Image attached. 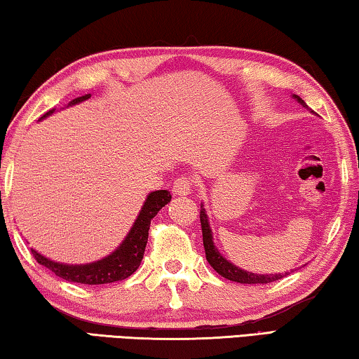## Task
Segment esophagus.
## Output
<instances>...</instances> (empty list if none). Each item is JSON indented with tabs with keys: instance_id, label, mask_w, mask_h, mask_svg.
<instances>
[{
	"instance_id": "esophagus-1",
	"label": "esophagus",
	"mask_w": 359,
	"mask_h": 359,
	"mask_svg": "<svg viewBox=\"0 0 359 359\" xmlns=\"http://www.w3.org/2000/svg\"><path fill=\"white\" fill-rule=\"evenodd\" d=\"M191 187H193L191 179L187 177V175H180V177L175 179L174 182L172 193L175 196H187V194L191 193Z\"/></svg>"
}]
</instances>
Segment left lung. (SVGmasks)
<instances>
[{"instance_id":"1","label":"left lung","mask_w":359,"mask_h":359,"mask_svg":"<svg viewBox=\"0 0 359 359\" xmlns=\"http://www.w3.org/2000/svg\"><path fill=\"white\" fill-rule=\"evenodd\" d=\"M293 100H296L299 104L307 107L306 102L297 95H291ZM199 218H201V228H203V244L205 250V259L209 261V264L214 267V269L220 274L222 277L228 278V280L239 282V283H271L276 280H280L285 276H288L290 272H285V274H253V272H248L241 269L236 264L231 263L223 255L218 252V248L214 244V236H212V229L209 224L208 214H205L204 205L201 204V212H199Z\"/></svg>"}]
</instances>
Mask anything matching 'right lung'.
<instances>
[{"label":"right lung","instance_id":"right-lung-1","mask_svg":"<svg viewBox=\"0 0 359 359\" xmlns=\"http://www.w3.org/2000/svg\"><path fill=\"white\" fill-rule=\"evenodd\" d=\"M90 96H92L90 93L79 96V98L72 100L68 106L79 104V102L88 100ZM53 112H55V109H52V111L42 115L39 120H44ZM169 201H171V193L168 190H156L149 193V196L145 199L136 222L133 223L130 233L126 234L125 241L111 255H107V257L98 261H93V263L65 264L58 263V261H52L50 258H46L44 255L36 252L34 248H32V253L41 266H46L53 274L68 282L83 285H102L123 280V278H128L137 269L139 264H141L145 245H147L151 218L160 212L161 208H165Z\"/></svg>","mask_w":359,"mask_h":359}]
</instances>
